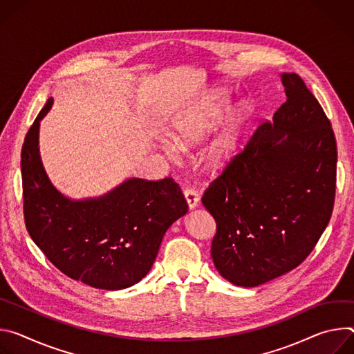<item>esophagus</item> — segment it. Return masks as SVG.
I'll use <instances>...</instances> for the list:
<instances>
[{
  "instance_id": "1",
  "label": "esophagus",
  "mask_w": 354,
  "mask_h": 354,
  "mask_svg": "<svg viewBox=\"0 0 354 354\" xmlns=\"http://www.w3.org/2000/svg\"><path fill=\"white\" fill-rule=\"evenodd\" d=\"M184 197H185V200H187V204H188L189 209L195 208V207L198 205V203H200V195H198V192L195 191L194 188H191V187H187V188L184 189Z\"/></svg>"
}]
</instances>
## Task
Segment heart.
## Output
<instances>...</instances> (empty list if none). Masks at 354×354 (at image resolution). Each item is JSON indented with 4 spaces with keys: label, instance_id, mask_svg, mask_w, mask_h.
I'll use <instances>...</instances> for the list:
<instances>
[{
    "label": "heart",
    "instance_id": "1",
    "mask_svg": "<svg viewBox=\"0 0 354 354\" xmlns=\"http://www.w3.org/2000/svg\"><path fill=\"white\" fill-rule=\"evenodd\" d=\"M226 106V100L215 97L184 112L174 122V143L181 149H187L200 142L219 124ZM246 120L248 111L245 106H241L234 109L223 121L203 153L204 162L211 169H221L232 159L238 149ZM169 151L171 153L173 150L170 149Z\"/></svg>",
    "mask_w": 354,
    "mask_h": 354
}]
</instances>
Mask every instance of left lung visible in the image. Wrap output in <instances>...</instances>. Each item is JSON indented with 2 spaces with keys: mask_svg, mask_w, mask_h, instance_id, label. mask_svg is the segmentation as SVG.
<instances>
[{
  "mask_svg": "<svg viewBox=\"0 0 354 354\" xmlns=\"http://www.w3.org/2000/svg\"><path fill=\"white\" fill-rule=\"evenodd\" d=\"M281 78L286 102L203 195L216 222L214 264L241 287L298 267L317 246L335 204L337 149L330 121L298 74Z\"/></svg>",
  "mask_w": 354,
  "mask_h": 354,
  "instance_id": "obj_1",
  "label": "left lung"
}]
</instances>
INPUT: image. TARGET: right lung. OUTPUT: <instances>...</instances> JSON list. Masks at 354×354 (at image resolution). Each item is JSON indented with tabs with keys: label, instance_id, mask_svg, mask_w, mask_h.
I'll list each match as a JSON object with an SVG mask.
<instances>
[{
	"label": "right lung",
	"instance_id": "obj_1",
	"mask_svg": "<svg viewBox=\"0 0 354 354\" xmlns=\"http://www.w3.org/2000/svg\"><path fill=\"white\" fill-rule=\"evenodd\" d=\"M29 128L21 153L24 218L36 246L63 274L101 290L139 283L159 252L170 225L188 205L173 178H131L94 200L71 201L52 185L39 156V122Z\"/></svg>",
	"mask_w": 354,
	"mask_h": 354
}]
</instances>
